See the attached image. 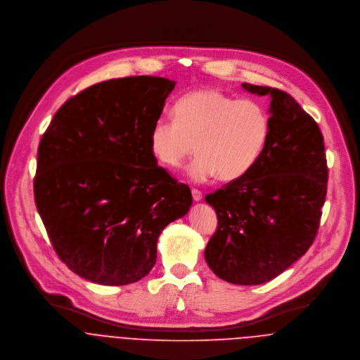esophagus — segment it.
<instances>
[{"instance_id": "esophagus-1", "label": "esophagus", "mask_w": 360, "mask_h": 360, "mask_svg": "<svg viewBox=\"0 0 360 360\" xmlns=\"http://www.w3.org/2000/svg\"><path fill=\"white\" fill-rule=\"evenodd\" d=\"M191 194H193V200H194L195 202H198V201H201V200H202V193H201L200 190L193 188V190H191Z\"/></svg>"}]
</instances>
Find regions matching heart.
<instances>
[{"mask_svg":"<svg viewBox=\"0 0 360 360\" xmlns=\"http://www.w3.org/2000/svg\"><path fill=\"white\" fill-rule=\"evenodd\" d=\"M173 119L159 117L150 131V151L167 169H179L195 144L188 166L194 183L247 176L264 153L270 116L257 100H237L214 89L194 90L173 105Z\"/></svg>","mask_w":360,"mask_h":360,"instance_id":"1","label":"heart"}]
</instances>
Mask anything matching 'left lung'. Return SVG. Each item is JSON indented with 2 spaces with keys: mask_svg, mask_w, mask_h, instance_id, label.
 <instances>
[{
  "mask_svg": "<svg viewBox=\"0 0 360 360\" xmlns=\"http://www.w3.org/2000/svg\"><path fill=\"white\" fill-rule=\"evenodd\" d=\"M243 87L270 97V134L247 176L206 195L216 210L217 229L206 245L205 260L224 281L257 285L277 277L311 245L328 169L323 134L300 103L278 89Z\"/></svg>",
  "mask_w": 360,
  "mask_h": 360,
  "instance_id": "1",
  "label": "left lung"
}]
</instances>
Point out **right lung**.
<instances>
[{
    "instance_id": "1",
    "label": "right lung",
    "mask_w": 360,
    "mask_h": 360,
    "mask_svg": "<svg viewBox=\"0 0 360 360\" xmlns=\"http://www.w3.org/2000/svg\"><path fill=\"white\" fill-rule=\"evenodd\" d=\"M176 82L134 76L63 103L37 153L34 201L59 259L103 285L146 277L160 231L193 204L188 186L156 165L150 131Z\"/></svg>"
}]
</instances>
